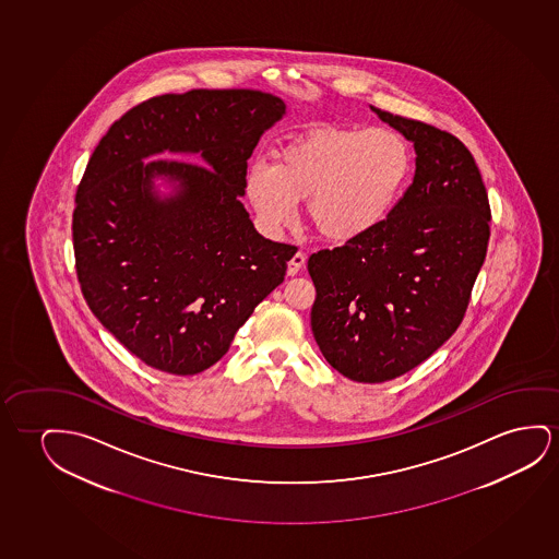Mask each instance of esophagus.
Returning a JSON list of instances; mask_svg holds the SVG:
<instances>
[{
  "mask_svg": "<svg viewBox=\"0 0 559 559\" xmlns=\"http://www.w3.org/2000/svg\"><path fill=\"white\" fill-rule=\"evenodd\" d=\"M305 264H307V254H305V252H297V254H293V259L289 260V264H287V274H299Z\"/></svg>",
  "mask_w": 559,
  "mask_h": 559,
  "instance_id": "1",
  "label": "esophagus"
}]
</instances>
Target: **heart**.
Segmentation results:
<instances>
[{
  "instance_id": "heart-1",
  "label": "heart",
  "mask_w": 559,
  "mask_h": 559,
  "mask_svg": "<svg viewBox=\"0 0 559 559\" xmlns=\"http://www.w3.org/2000/svg\"><path fill=\"white\" fill-rule=\"evenodd\" d=\"M408 143L391 128L320 127L287 145L274 166L254 165L247 193L270 228L308 222L328 241L348 243L385 221L408 180Z\"/></svg>"
}]
</instances>
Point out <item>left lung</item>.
Returning <instances> with one entry per match:
<instances>
[{
    "instance_id": "left-lung-1",
    "label": "left lung",
    "mask_w": 559,
    "mask_h": 559,
    "mask_svg": "<svg viewBox=\"0 0 559 559\" xmlns=\"http://www.w3.org/2000/svg\"><path fill=\"white\" fill-rule=\"evenodd\" d=\"M370 109L414 143V181L368 236L308 259L310 323L341 376L383 383L427 360L464 320L487 257L490 206L456 135Z\"/></svg>"
}]
</instances>
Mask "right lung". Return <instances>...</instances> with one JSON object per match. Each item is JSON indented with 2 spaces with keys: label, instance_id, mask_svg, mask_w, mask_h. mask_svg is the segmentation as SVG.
I'll list each match as a JSON object with an SVG mask.
<instances>
[{
  "label": "right lung",
  "instance_id": "right-lung-1",
  "mask_svg": "<svg viewBox=\"0 0 559 559\" xmlns=\"http://www.w3.org/2000/svg\"><path fill=\"white\" fill-rule=\"evenodd\" d=\"M284 115L280 97L257 90L158 95L95 147L72 214L80 287L103 328L151 368H211L284 282L297 247L260 236L239 199L247 158ZM163 152L201 154L207 166Z\"/></svg>",
  "mask_w": 559,
  "mask_h": 559
}]
</instances>
